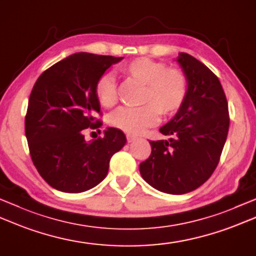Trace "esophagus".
<instances>
[{"mask_svg":"<svg viewBox=\"0 0 256 256\" xmlns=\"http://www.w3.org/2000/svg\"><path fill=\"white\" fill-rule=\"evenodd\" d=\"M126 140H128V143H131V142H133V141H135V140H136V136H135V135L128 133L126 134Z\"/></svg>","mask_w":256,"mask_h":256,"instance_id":"esophagus-1","label":"esophagus"}]
</instances>
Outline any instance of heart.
I'll return each mask as SVG.
<instances>
[{
  "label": "heart",
  "mask_w": 256,
  "mask_h": 256,
  "mask_svg": "<svg viewBox=\"0 0 256 256\" xmlns=\"http://www.w3.org/2000/svg\"><path fill=\"white\" fill-rule=\"evenodd\" d=\"M120 72L144 85L141 106L120 108L108 116V124L128 134H138L152 126L158 114L170 118L182 108L188 93V80L183 70L148 58H136L123 63ZM94 95L100 105L110 108L118 102L116 83L111 74H103L94 84Z\"/></svg>",
  "instance_id": "b5f03b06"
}]
</instances>
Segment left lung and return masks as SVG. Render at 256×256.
<instances>
[{
  "label": "left lung",
  "mask_w": 256,
  "mask_h": 256,
  "mask_svg": "<svg viewBox=\"0 0 256 256\" xmlns=\"http://www.w3.org/2000/svg\"><path fill=\"white\" fill-rule=\"evenodd\" d=\"M178 62L188 80L182 108L160 132L168 136L150 141L151 155L140 173L151 186L168 194L194 191L210 178L221 158L230 115L220 80L206 65L188 53Z\"/></svg>",
  "instance_id": "8db88e82"
}]
</instances>
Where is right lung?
<instances>
[{
    "instance_id": "add662e5",
    "label": "right lung",
    "mask_w": 256,
    "mask_h": 256,
    "mask_svg": "<svg viewBox=\"0 0 256 256\" xmlns=\"http://www.w3.org/2000/svg\"><path fill=\"white\" fill-rule=\"evenodd\" d=\"M122 58L75 53L45 70L34 84L25 115L30 155L44 181L58 191L81 193L96 186L113 154L126 143L114 128L90 143L83 135L85 128L102 126L95 82Z\"/></svg>"
}]
</instances>
